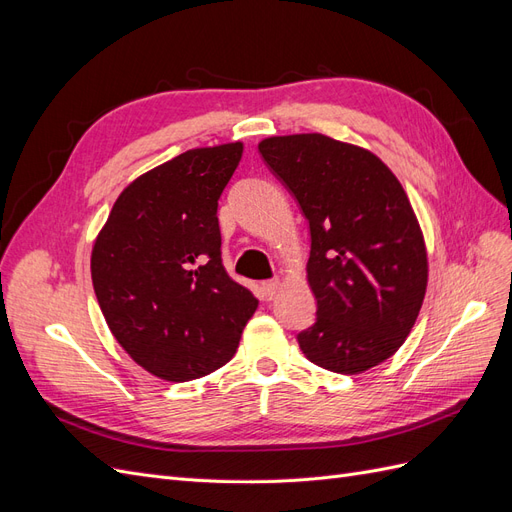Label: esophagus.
<instances>
[{
  "label": "esophagus",
  "mask_w": 512,
  "mask_h": 512,
  "mask_svg": "<svg viewBox=\"0 0 512 512\" xmlns=\"http://www.w3.org/2000/svg\"><path fill=\"white\" fill-rule=\"evenodd\" d=\"M280 280H269V282H262V286H260V290H262V297H265L267 301H271L275 294H277V290H280Z\"/></svg>",
  "instance_id": "obj_1"
}]
</instances>
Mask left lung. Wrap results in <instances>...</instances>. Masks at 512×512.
Wrapping results in <instances>:
<instances>
[{"instance_id": "left-lung-1", "label": "left lung", "mask_w": 512, "mask_h": 512, "mask_svg": "<svg viewBox=\"0 0 512 512\" xmlns=\"http://www.w3.org/2000/svg\"><path fill=\"white\" fill-rule=\"evenodd\" d=\"M258 151L309 222V361L363 374L406 342L427 290V247L406 190L376 153L324 134L269 136Z\"/></svg>"}]
</instances>
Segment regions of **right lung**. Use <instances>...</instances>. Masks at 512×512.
Returning a JSON list of instances; mask_svg holds the SVG:
<instances>
[{
    "instance_id": "obj_1",
    "label": "right lung",
    "mask_w": 512,
    "mask_h": 512,
    "mask_svg": "<svg viewBox=\"0 0 512 512\" xmlns=\"http://www.w3.org/2000/svg\"><path fill=\"white\" fill-rule=\"evenodd\" d=\"M243 143L181 153L119 194L91 250V280L121 348L168 382L203 378L237 352L254 294L222 265L218 200Z\"/></svg>"
}]
</instances>
